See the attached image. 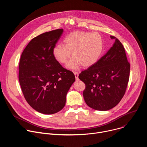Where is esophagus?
Listing matches in <instances>:
<instances>
[{"label":"esophagus","mask_w":147,"mask_h":147,"mask_svg":"<svg viewBox=\"0 0 147 147\" xmlns=\"http://www.w3.org/2000/svg\"><path fill=\"white\" fill-rule=\"evenodd\" d=\"M74 74L76 79V80H78V75H79L78 73V72H74Z\"/></svg>","instance_id":"34e87169"}]
</instances>
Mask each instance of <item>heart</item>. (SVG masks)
<instances>
[{
	"label": "heart",
	"mask_w": 147,
	"mask_h": 147,
	"mask_svg": "<svg viewBox=\"0 0 147 147\" xmlns=\"http://www.w3.org/2000/svg\"><path fill=\"white\" fill-rule=\"evenodd\" d=\"M64 45L59 44L52 49L55 59L66 67L76 70L81 65L84 67L91 66L99 60L103 49V41L100 34L84 31L73 32L63 39Z\"/></svg>",
	"instance_id": "1"
}]
</instances>
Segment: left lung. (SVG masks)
<instances>
[{
	"label": "left lung",
	"instance_id": "1",
	"mask_svg": "<svg viewBox=\"0 0 147 147\" xmlns=\"http://www.w3.org/2000/svg\"><path fill=\"white\" fill-rule=\"evenodd\" d=\"M115 41L95 64L82 71L78 78L85 83L83 96L87 105L106 111L116 107L124 96L129 80L130 65L120 40Z\"/></svg>",
	"mask_w": 147,
	"mask_h": 147
}]
</instances>
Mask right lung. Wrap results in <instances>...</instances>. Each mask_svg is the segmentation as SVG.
Here are the masks:
<instances>
[{"label":"right lung","instance_id":"1","mask_svg":"<svg viewBox=\"0 0 147 147\" xmlns=\"http://www.w3.org/2000/svg\"><path fill=\"white\" fill-rule=\"evenodd\" d=\"M63 32L57 29L33 38L21 56L18 79L27 102L39 113L51 115L64 108L75 76L63 67L52 55Z\"/></svg>","mask_w":147,"mask_h":147}]
</instances>
